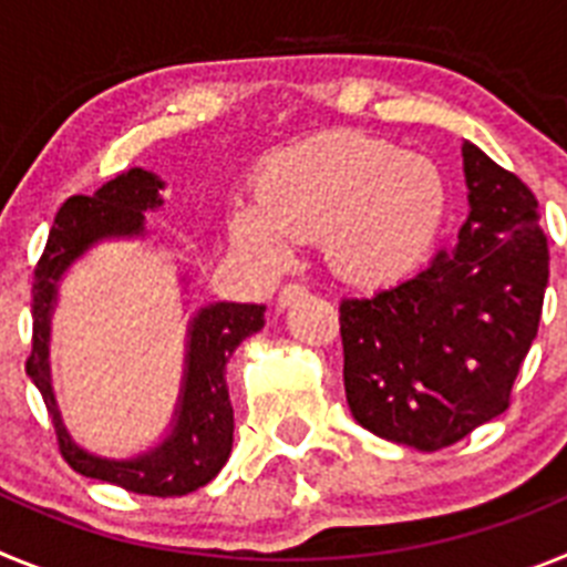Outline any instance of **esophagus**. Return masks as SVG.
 I'll return each instance as SVG.
<instances>
[{
	"instance_id": "34e87169",
	"label": "esophagus",
	"mask_w": 567,
	"mask_h": 567,
	"mask_svg": "<svg viewBox=\"0 0 567 567\" xmlns=\"http://www.w3.org/2000/svg\"><path fill=\"white\" fill-rule=\"evenodd\" d=\"M303 295H307V287H303V284H287V287L280 289V295H278V307L287 309L289 303H295V300L303 298Z\"/></svg>"
}]
</instances>
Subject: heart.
I'll return each instance as SVG.
<instances>
[{"label": "heart", "instance_id": "b5f03b06", "mask_svg": "<svg viewBox=\"0 0 567 567\" xmlns=\"http://www.w3.org/2000/svg\"><path fill=\"white\" fill-rule=\"evenodd\" d=\"M449 209L443 173L423 155L369 135L338 133L280 153L235 204L229 235L269 272L292 244L318 240L338 278L354 287L403 280L429 258Z\"/></svg>", "mask_w": 567, "mask_h": 567}]
</instances>
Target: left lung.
<instances>
[{
	"label": "left lung",
	"instance_id": "1",
	"mask_svg": "<svg viewBox=\"0 0 567 567\" xmlns=\"http://www.w3.org/2000/svg\"><path fill=\"white\" fill-rule=\"evenodd\" d=\"M463 169L468 218L457 244L412 278L340 300L354 420L420 452H440L508 409L548 287L534 193L471 142Z\"/></svg>",
	"mask_w": 567,
	"mask_h": 567
}]
</instances>
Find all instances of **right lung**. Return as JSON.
Returning <instances> with one entry per match:
<instances>
[{
	"label": "right lung",
	"instance_id": "obj_1",
	"mask_svg": "<svg viewBox=\"0 0 567 567\" xmlns=\"http://www.w3.org/2000/svg\"><path fill=\"white\" fill-rule=\"evenodd\" d=\"M164 182L142 167L115 175L93 195H73L56 213L48 244L33 269V349L24 363L30 380L42 392L59 452L84 477L104 480L147 497H184L202 488L224 468L233 452V403L227 392V363L238 343L264 329V303H209L189 320L187 369L173 429L162 443L130 460H107L84 452L70 440L50 385L48 343L50 312L56 307L59 280L76 258L104 238L144 235V213L158 209Z\"/></svg>",
	"mask_w": 567,
	"mask_h": 567
}]
</instances>
